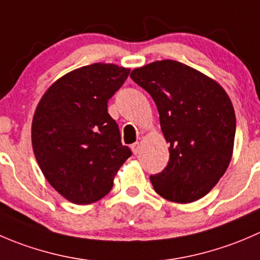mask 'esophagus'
<instances>
[{
  "label": "esophagus",
  "mask_w": 260,
  "mask_h": 260,
  "mask_svg": "<svg viewBox=\"0 0 260 260\" xmlns=\"http://www.w3.org/2000/svg\"><path fill=\"white\" fill-rule=\"evenodd\" d=\"M131 150H133V153L135 154H139L140 153V150H141V145H140V143H134L133 145H131Z\"/></svg>",
  "instance_id": "obj_1"
}]
</instances>
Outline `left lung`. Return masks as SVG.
Returning a JSON list of instances; mask_svg holds the SVG:
<instances>
[{
    "label": "left lung",
    "mask_w": 260,
    "mask_h": 260,
    "mask_svg": "<svg viewBox=\"0 0 260 260\" xmlns=\"http://www.w3.org/2000/svg\"><path fill=\"white\" fill-rule=\"evenodd\" d=\"M130 77L153 97L169 143L168 166L150 176L154 189L177 204L202 199L233 158L236 120L230 97L211 77L171 59L135 68Z\"/></svg>",
    "instance_id": "left-lung-1"
}]
</instances>
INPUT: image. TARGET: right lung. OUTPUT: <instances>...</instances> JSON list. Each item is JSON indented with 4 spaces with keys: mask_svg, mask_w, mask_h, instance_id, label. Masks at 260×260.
I'll list each match as a JSON object with an SVG mask.
<instances>
[{
    "mask_svg": "<svg viewBox=\"0 0 260 260\" xmlns=\"http://www.w3.org/2000/svg\"><path fill=\"white\" fill-rule=\"evenodd\" d=\"M129 73L111 63L77 68L56 79L35 109V158L46 181L69 202L89 205L106 196L131 155L107 112V101Z\"/></svg>",
    "mask_w": 260,
    "mask_h": 260,
    "instance_id": "right-lung-1",
    "label": "right lung"
}]
</instances>
